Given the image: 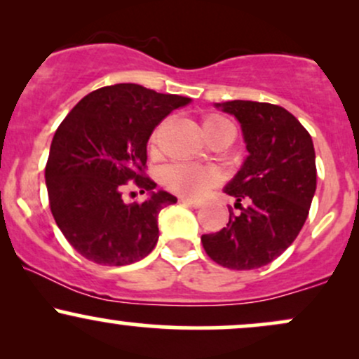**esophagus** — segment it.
<instances>
[{
	"instance_id": "34e87169",
	"label": "esophagus",
	"mask_w": 359,
	"mask_h": 359,
	"mask_svg": "<svg viewBox=\"0 0 359 359\" xmlns=\"http://www.w3.org/2000/svg\"><path fill=\"white\" fill-rule=\"evenodd\" d=\"M180 203L189 205V208H194V209H199L203 203L201 201H194V199H189V197H180Z\"/></svg>"
}]
</instances>
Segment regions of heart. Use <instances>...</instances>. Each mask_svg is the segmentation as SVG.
<instances>
[{
    "instance_id": "b5f03b06",
    "label": "heart",
    "mask_w": 359,
    "mask_h": 359,
    "mask_svg": "<svg viewBox=\"0 0 359 359\" xmlns=\"http://www.w3.org/2000/svg\"><path fill=\"white\" fill-rule=\"evenodd\" d=\"M233 126L226 118L219 114H211V116L204 118L203 128L205 137H211L212 133L222 130V128ZM151 145L156 143V131L151 135ZM217 175L216 172L208 167L192 165V163L185 162H174L168 163L160 170V182H162L168 191L182 194L187 197H199L203 196L216 184Z\"/></svg>"
}]
</instances>
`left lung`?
<instances>
[{
  "mask_svg": "<svg viewBox=\"0 0 359 359\" xmlns=\"http://www.w3.org/2000/svg\"><path fill=\"white\" fill-rule=\"evenodd\" d=\"M216 106L241 123L248 156L224 187L241 212L229 211L226 228L201 241L224 269H259L294 243L307 219L317 182L314 143L282 106L240 100Z\"/></svg>",
  "mask_w": 359,
  "mask_h": 359,
  "instance_id": "1",
  "label": "left lung"
}]
</instances>
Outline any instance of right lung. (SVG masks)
I'll return each mask as SVG.
<instances>
[{
  "label": "right lung",
  "instance_id": "add662e5",
  "mask_svg": "<svg viewBox=\"0 0 359 359\" xmlns=\"http://www.w3.org/2000/svg\"><path fill=\"white\" fill-rule=\"evenodd\" d=\"M189 97L138 84L96 89L57 128L45 165L48 203L57 226L77 253L97 265L121 266L145 258L158 241V212L175 204L145 175L151 131ZM134 180L150 191L145 203L125 205Z\"/></svg>",
  "mask_w": 359,
  "mask_h": 359
}]
</instances>
